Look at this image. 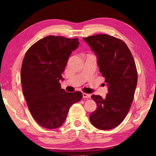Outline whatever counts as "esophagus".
Listing matches in <instances>:
<instances>
[{
  "instance_id": "obj_1",
  "label": "esophagus",
  "mask_w": 156,
  "mask_h": 156,
  "mask_svg": "<svg viewBox=\"0 0 156 156\" xmlns=\"http://www.w3.org/2000/svg\"><path fill=\"white\" fill-rule=\"evenodd\" d=\"M82 97L83 98H85V99H89V98H90L91 95L87 93H82Z\"/></svg>"
}]
</instances>
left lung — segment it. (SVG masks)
<instances>
[{
	"label": "left lung",
	"instance_id": "1",
	"mask_svg": "<svg viewBox=\"0 0 156 156\" xmlns=\"http://www.w3.org/2000/svg\"><path fill=\"white\" fill-rule=\"evenodd\" d=\"M97 57V64L108 85L105 98L92 95L97 110L89 116L94 126L109 130L123 121L133 102L138 82L135 61L123 40L106 34L83 38Z\"/></svg>",
	"mask_w": 156,
	"mask_h": 156
}]
</instances>
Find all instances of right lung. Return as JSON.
Instances as JSON below:
<instances>
[{
	"label": "right lung",
	"mask_w": 156,
	"mask_h": 156,
	"mask_svg": "<svg viewBox=\"0 0 156 156\" xmlns=\"http://www.w3.org/2000/svg\"><path fill=\"white\" fill-rule=\"evenodd\" d=\"M79 44L78 38L49 35L25 53L20 74L23 95L34 119L46 129L60 127L71 106L82 98L80 91L61 89L59 82L69 55Z\"/></svg>",
	"instance_id": "add662e5"
}]
</instances>
